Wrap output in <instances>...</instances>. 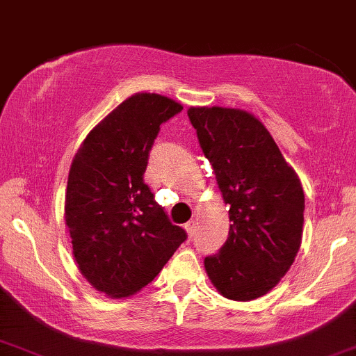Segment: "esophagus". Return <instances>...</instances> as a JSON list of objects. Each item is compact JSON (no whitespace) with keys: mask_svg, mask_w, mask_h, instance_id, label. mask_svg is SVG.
Here are the masks:
<instances>
[{"mask_svg":"<svg viewBox=\"0 0 356 356\" xmlns=\"http://www.w3.org/2000/svg\"><path fill=\"white\" fill-rule=\"evenodd\" d=\"M195 229H197V221L195 220H191L188 222H186V231L188 233V236H192L195 234Z\"/></svg>","mask_w":356,"mask_h":356,"instance_id":"1","label":"esophagus"}]
</instances>
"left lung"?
Returning <instances> with one entry per match:
<instances>
[{
  "instance_id": "1",
  "label": "left lung",
  "mask_w": 356,
  "mask_h": 356,
  "mask_svg": "<svg viewBox=\"0 0 356 356\" xmlns=\"http://www.w3.org/2000/svg\"><path fill=\"white\" fill-rule=\"evenodd\" d=\"M187 113L229 205V234L205 257V270L227 300H255L285 277L300 250L301 182L252 113L226 107H191Z\"/></svg>"
}]
</instances>
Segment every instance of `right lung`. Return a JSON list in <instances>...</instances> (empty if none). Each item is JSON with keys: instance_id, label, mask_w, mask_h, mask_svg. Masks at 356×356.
<instances>
[{"instance_id": "add662e5", "label": "right lung", "mask_w": 356, "mask_h": 356, "mask_svg": "<svg viewBox=\"0 0 356 356\" xmlns=\"http://www.w3.org/2000/svg\"><path fill=\"white\" fill-rule=\"evenodd\" d=\"M182 108L159 94H135L89 131L71 163L65 221L73 255L107 296L140 291L187 239L143 181L161 123Z\"/></svg>"}]
</instances>
